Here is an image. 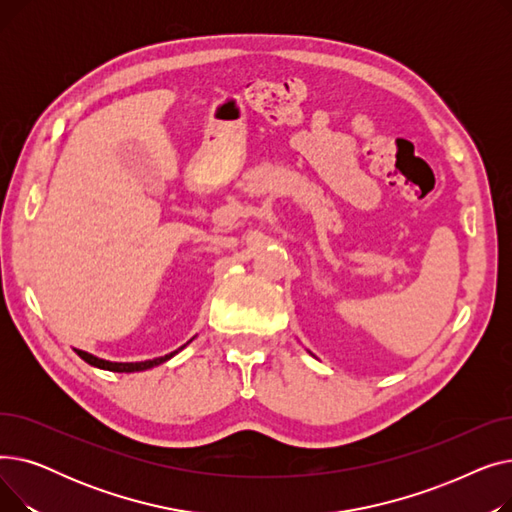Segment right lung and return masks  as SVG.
Segmentation results:
<instances>
[{"instance_id":"right-lung-1","label":"right lung","mask_w":512,"mask_h":512,"mask_svg":"<svg viewBox=\"0 0 512 512\" xmlns=\"http://www.w3.org/2000/svg\"><path fill=\"white\" fill-rule=\"evenodd\" d=\"M184 346H186V344H184ZM184 346H180V348H184ZM180 348H178V351H180ZM178 351H174V353H170V355H166V357H157V359L141 361V363H112V361L97 359V357H93V355H89V353H85V351H76V355H78L80 359H83V361H87L89 365L99 367V369L118 371V373H132V371H145V369H151V367H155V365H161L164 361H168L170 357H174Z\"/></svg>"}]
</instances>
